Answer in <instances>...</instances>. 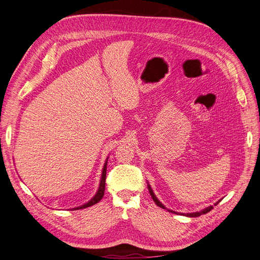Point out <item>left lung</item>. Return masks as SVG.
<instances>
[{
    "label": "left lung",
    "instance_id": "8db88e82",
    "mask_svg": "<svg viewBox=\"0 0 260 260\" xmlns=\"http://www.w3.org/2000/svg\"><path fill=\"white\" fill-rule=\"evenodd\" d=\"M149 192H150V194H151V196H152V199H153V201L155 202V204L157 205V206H160V207H162V208H166V206H164L161 202L157 200L156 198H155V195H154V193L152 192V189H151V187H150V185H149ZM217 204V203H216ZM215 204V205H216ZM213 210V206H208V207H206L205 210H203V211H201V212H195V213H189V214H186V216H189V217H198V216H201V215H203V214H206V213H208L210 211H212ZM170 211V210H169ZM171 213H175V212H173V211H170ZM184 215V214H183Z\"/></svg>",
    "mask_w": 260,
    "mask_h": 260
}]
</instances>
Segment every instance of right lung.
<instances>
[{
	"mask_svg": "<svg viewBox=\"0 0 260 260\" xmlns=\"http://www.w3.org/2000/svg\"><path fill=\"white\" fill-rule=\"evenodd\" d=\"M106 174H107V162L105 163V167L103 169V175H101V181H100V185H99V189L98 192L96 193V195L93 196V198L86 203L85 205L79 206V207H76L75 210H80V208H86V207H89L92 206L94 204H97L98 202H100V200L103 199V196L105 194V187H106Z\"/></svg>",
	"mask_w": 260,
	"mask_h": 260,
	"instance_id": "add662e5",
	"label": "right lung"
}]
</instances>
